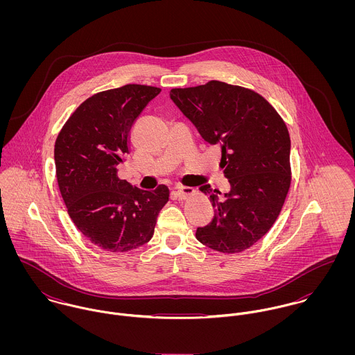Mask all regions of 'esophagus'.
I'll list each match as a JSON object with an SVG mask.
<instances>
[{"instance_id":"1","label":"esophagus","mask_w":355,"mask_h":355,"mask_svg":"<svg viewBox=\"0 0 355 355\" xmlns=\"http://www.w3.org/2000/svg\"><path fill=\"white\" fill-rule=\"evenodd\" d=\"M194 189L191 187H178L176 191H175V196L179 198V200H186L189 197H191L194 194Z\"/></svg>"}]
</instances>
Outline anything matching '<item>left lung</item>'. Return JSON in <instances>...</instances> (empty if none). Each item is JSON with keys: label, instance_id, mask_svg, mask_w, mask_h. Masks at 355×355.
<instances>
[{"label": "left lung", "instance_id": "1", "mask_svg": "<svg viewBox=\"0 0 355 355\" xmlns=\"http://www.w3.org/2000/svg\"><path fill=\"white\" fill-rule=\"evenodd\" d=\"M169 96L206 142L221 145L220 168L231 184L224 198L209 184L200 189L209 197L214 216L196 236L211 250L241 253L270 230L288 194L287 125L262 96L242 86L210 80L172 89Z\"/></svg>", "mask_w": 355, "mask_h": 355}]
</instances>
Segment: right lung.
<instances>
[{
  "label": "right lung",
  "mask_w": 355,
  "mask_h": 355,
  "mask_svg": "<svg viewBox=\"0 0 355 355\" xmlns=\"http://www.w3.org/2000/svg\"><path fill=\"white\" fill-rule=\"evenodd\" d=\"M161 89L125 85L82 102L54 144L55 176L68 214L96 246L125 253L152 239L157 216L169 201L161 184L153 191L119 179L130 130Z\"/></svg>",
  "instance_id": "obj_1"
}]
</instances>
